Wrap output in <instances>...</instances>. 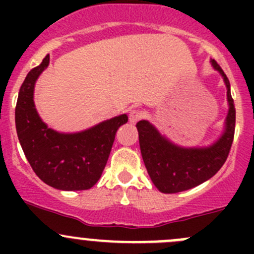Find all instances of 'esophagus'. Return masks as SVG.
<instances>
[{
    "label": "esophagus",
    "mask_w": 254,
    "mask_h": 254,
    "mask_svg": "<svg viewBox=\"0 0 254 254\" xmlns=\"http://www.w3.org/2000/svg\"><path fill=\"white\" fill-rule=\"evenodd\" d=\"M145 118V113L142 111H131L129 114V122L131 124H136L139 120H141Z\"/></svg>",
    "instance_id": "obj_1"
}]
</instances>
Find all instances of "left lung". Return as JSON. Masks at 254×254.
Returning a JSON list of instances; mask_svg holds the SVG:
<instances>
[{"instance_id": "obj_1", "label": "left lung", "mask_w": 254, "mask_h": 254, "mask_svg": "<svg viewBox=\"0 0 254 254\" xmlns=\"http://www.w3.org/2000/svg\"><path fill=\"white\" fill-rule=\"evenodd\" d=\"M210 63L224 78L229 103L224 131L216 141L209 146L184 147L171 141L147 120H140L136 124L143 163L161 193H179L204 183L216 175L229 156L234 141L236 111L229 78L216 61Z\"/></svg>"}]
</instances>
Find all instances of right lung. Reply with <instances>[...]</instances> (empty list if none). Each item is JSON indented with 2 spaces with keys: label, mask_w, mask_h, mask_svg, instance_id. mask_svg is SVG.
Masks as SVG:
<instances>
[{
  "label": "right lung",
  "mask_w": 254,
  "mask_h": 254,
  "mask_svg": "<svg viewBox=\"0 0 254 254\" xmlns=\"http://www.w3.org/2000/svg\"><path fill=\"white\" fill-rule=\"evenodd\" d=\"M49 60V55L45 56L20 86L16 106L18 140L33 171L44 183L59 190H86L101 178L115 132L127 123V115H118L78 132L49 127L34 104L35 82Z\"/></svg>",
  "instance_id": "add662e5"
}]
</instances>
